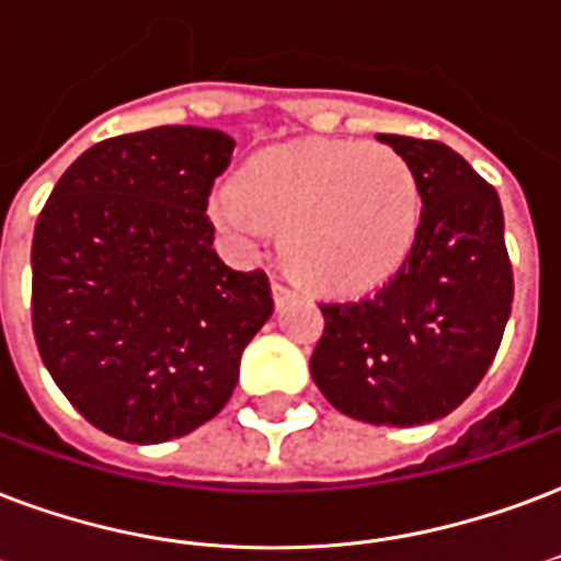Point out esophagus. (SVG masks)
I'll return each mask as SVG.
<instances>
[{
	"label": "esophagus",
	"mask_w": 561,
	"mask_h": 561,
	"mask_svg": "<svg viewBox=\"0 0 561 561\" xmlns=\"http://www.w3.org/2000/svg\"><path fill=\"white\" fill-rule=\"evenodd\" d=\"M296 296H298L296 286L284 284V280H275V284H272V298H275L277 307H284L289 298H296Z\"/></svg>",
	"instance_id": "obj_1"
}]
</instances>
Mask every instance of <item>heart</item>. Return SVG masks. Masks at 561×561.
<instances>
[{"instance_id":"b5f03b06","label":"heart","mask_w":561,"mask_h":561,"mask_svg":"<svg viewBox=\"0 0 561 561\" xmlns=\"http://www.w3.org/2000/svg\"><path fill=\"white\" fill-rule=\"evenodd\" d=\"M233 242L284 230L293 272L325 293H364L393 277L423 225L405 156L366 141H298L263 150L209 201Z\"/></svg>"}]
</instances>
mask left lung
Returning a JSON list of instances; mask_svg holds the SVG:
<instances>
[{
  "label": "left lung",
  "instance_id": "8db88e82",
  "mask_svg": "<svg viewBox=\"0 0 561 561\" xmlns=\"http://www.w3.org/2000/svg\"><path fill=\"white\" fill-rule=\"evenodd\" d=\"M378 141L416 171L423 225L376 296L319 305L325 331L310 373L345 416L405 428L453 414L485 378L512 313L515 277L494 185L440 141Z\"/></svg>",
  "mask_w": 561,
  "mask_h": 561
}]
</instances>
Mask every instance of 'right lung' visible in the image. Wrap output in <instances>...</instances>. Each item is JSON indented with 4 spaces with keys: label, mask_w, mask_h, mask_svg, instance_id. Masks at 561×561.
I'll list each match as a JSON object with an SVG mask.
<instances>
[{
    "label": "right lung",
    "mask_w": 561,
    "mask_h": 561,
    "mask_svg": "<svg viewBox=\"0 0 561 561\" xmlns=\"http://www.w3.org/2000/svg\"><path fill=\"white\" fill-rule=\"evenodd\" d=\"M236 141L201 126L105 138L67 168L32 239L44 366L100 432L162 444L227 405L275 310L263 268L216 254L206 216Z\"/></svg>",
    "instance_id": "obj_1"
}]
</instances>
